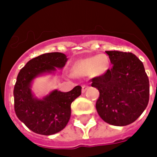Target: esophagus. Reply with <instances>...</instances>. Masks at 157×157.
Here are the masks:
<instances>
[{
	"mask_svg": "<svg viewBox=\"0 0 157 157\" xmlns=\"http://www.w3.org/2000/svg\"><path fill=\"white\" fill-rule=\"evenodd\" d=\"M82 89H81V91H82V93H84V92H86V90L88 88H89V86H87V85H83L82 86Z\"/></svg>",
	"mask_w": 157,
	"mask_h": 157,
	"instance_id": "esophagus-1",
	"label": "esophagus"
}]
</instances>
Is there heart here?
Instances as JSON below:
<instances>
[{
    "instance_id": "obj_1",
    "label": "heart",
    "mask_w": 157,
    "mask_h": 157,
    "mask_svg": "<svg viewBox=\"0 0 157 157\" xmlns=\"http://www.w3.org/2000/svg\"><path fill=\"white\" fill-rule=\"evenodd\" d=\"M109 67V60L105 54L95 55L76 62L72 67V74L77 76L91 75L102 76Z\"/></svg>"
}]
</instances>
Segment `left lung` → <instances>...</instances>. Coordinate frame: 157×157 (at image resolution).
<instances>
[{
  "instance_id": "obj_1",
  "label": "left lung",
  "mask_w": 157,
  "mask_h": 157,
  "mask_svg": "<svg viewBox=\"0 0 157 157\" xmlns=\"http://www.w3.org/2000/svg\"><path fill=\"white\" fill-rule=\"evenodd\" d=\"M113 64L102 76L91 79L100 92L95 107L108 124L126 126L136 121L149 101V80L143 63L132 52L106 51Z\"/></svg>"
}]
</instances>
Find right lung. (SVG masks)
Segmentation results:
<instances>
[{
  "mask_svg": "<svg viewBox=\"0 0 157 157\" xmlns=\"http://www.w3.org/2000/svg\"><path fill=\"white\" fill-rule=\"evenodd\" d=\"M67 61L62 52H48L29 61L20 71L14 87L15 112L18 118L33 132L52 135L63 130L71 117V105L81 94L76 86L68 92L55 90L43 100L33 97L31 82L44 72L63 68Z\"/></svg>",
  "mask_w": 157,
  "mask_h": 157,
  "instance_id": "add662e5",
  "label": "right lung"
}]
</instances>
